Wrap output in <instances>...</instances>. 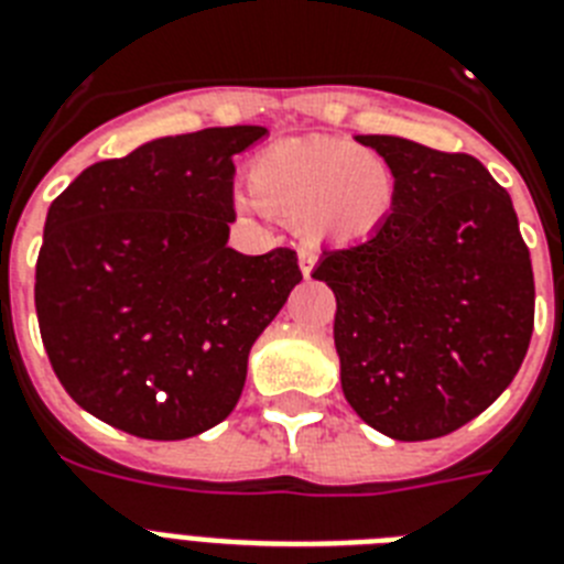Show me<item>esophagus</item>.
<instances>
[{"label": "esophagus", "instance_id": "1", "mask_svg": "<svg viewBox=\"0 0 564 564\" xmlns=\"http://www.w3.org/2000/svg\"><path fill=\"white\" fill-rule=\"evenodd\" d=\"M297 260H301V272H304V278H310L312 269H315V260H318V254L312 252V249H301Z\"/></svg>", "mask_w": 564, "mask_h": 564}]
</instances>
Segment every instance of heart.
I'll return each mask as SVG.
<instances>
[{"label": "heart", "mask_w": 564, "mask_h": 564, "mask_svg": "<svg viewBox=\"0 0 564 564\" xmlns=\"http://www.w3.org/2000/svg\"><path fill=\"white\" fill-rule=\"evenodd\" d=\"M246 183L260 209L297 224L312 243L372 238L395 203L387 160L340 137L269 145L249 163Z\"/></svg>", "instance_id": "b5f03b06"}]
</instances>
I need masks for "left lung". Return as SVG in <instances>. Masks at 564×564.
Instances as JSON below:
<instances>
[{
    "mask_svg": "<svg viewBox=\"0 0 564 564\" xmlns=\"http://www.w3.org/2000/svg\"><path fill=\"white\" fill-rule=\"evenodd\" d=\"M395 177L384 226L326 249L349 406L395 442H427L508 390L533 333L531 252L510 194L470 154L390 134L355 137Z\"/></svg>",
    "mask_w": 564,
    "mask_h": 564,
    "instance_id": "8db88e82",
    "label": "left lung"
}]
</instances>
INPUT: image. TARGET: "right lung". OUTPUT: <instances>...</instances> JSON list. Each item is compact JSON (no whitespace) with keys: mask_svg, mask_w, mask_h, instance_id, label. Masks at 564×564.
<instances>
[{"mask_svg":"<svg viewBox=\"0 0 564 564\" xmlns=\"http://www.w3.org/2000/svg\"><path fill=\"white\" fill-rule=\"evenodd\" d=\"M263 126L160 137L88 165L45 217L36 318L59 384L111 427L180 442L235 410L297 254H240L231 158Z\"/></svg>","mask_w":564,"mask_h":564,"instance_id":"obj_1","label":"right lung"}]
</instances>
